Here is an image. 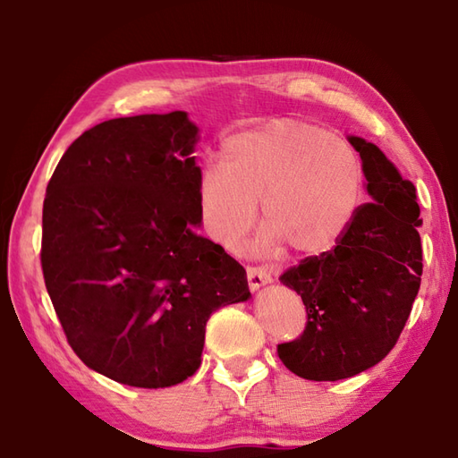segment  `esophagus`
Here are the masks:
<instances>
[{
	"label": "esophagus",
	"instance_id": "obj_1",
	"mask_svg": "<svg viewBox=\"0 0 458 458\" xmlns=\"http://www.w3.org/2000/svg\"><path fill=\"white\" fill-rule=\"evenodd\" d=\"M246 276H248V285H250V290H252V292H256V290L262 288V285L272 282V276L267 274L264 267L250 266L246 270Z\"/></svg>",
	"mask_w": 458,
	"mask_h": 458
}]
</instances>
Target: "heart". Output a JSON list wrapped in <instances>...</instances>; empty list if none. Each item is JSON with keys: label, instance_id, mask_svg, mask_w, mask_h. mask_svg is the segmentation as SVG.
Returning a JSON list of instances; mask_svg holds the SVG:
<instances>
[{"label": "heart", "instance_id": "heart-1", "mask_svg": "<svg viewBox=\"0 0 458 458\" xmlns=\"http://www.w3.org/2000/svg\"><path fill=\"white\" fill-rule=\"evenodd\" d=\"M220 165L199 181L204 230L234 250L259 212L266 220L254 250L272 254L290 244L303 256L324 254L352 226L363 199V166L344 139L316 124L277 119L232 134Z\"/></svg>", "mask_w": 458, "mask_h": 458}]
</instances>
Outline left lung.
I'll return each instance as SVG.
<instances>
[{"instance_id":"obj_1","label":"left lung","mask_w":458,"mask_h":458,"mask_svg":"<svg viewBox=\"0 0 458 458\" xmlns=\"http://www.w3.org/2000/svg\"><path fill=\"white\" fill-rule=\"evenodd\" d=\"M347 139L361 157L371 202L329 252L280 276L301 295L308 324L298 339L277 345V355L310 381L347 379L377 365L395 347L423 274L413 182L373 142Z\"/></svg>"}]
</instances>
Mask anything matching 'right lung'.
<instances>
[{
    "mask_svg": "<svg viewBox=\"0 0 458 458\" xmlns=\"http://www.w3.org/2000/svg\"><path fill=\"white\" fill-rule=\"evenodd\" d=\"M196 140L184 111L105 121L65 150L45 194L41 267L67 342L131 387L194 375L212 311L250 298L244 267L194 232Z\"/></svg>",
    "mask_w": 458,
    "mask_h": 458,
    "instance_id": "add662e5",
    "label": "right lung"
}]
</instances>
